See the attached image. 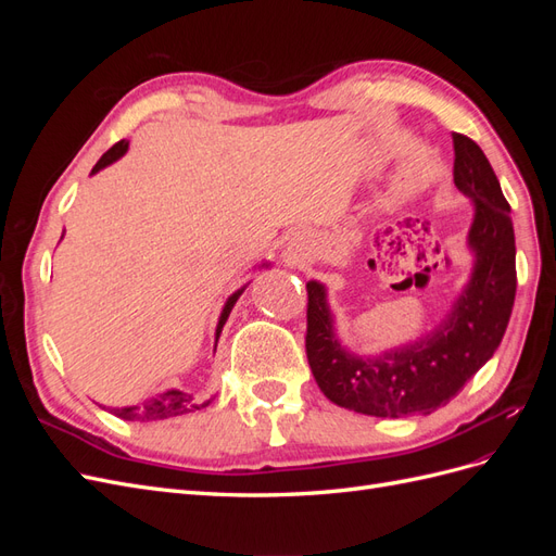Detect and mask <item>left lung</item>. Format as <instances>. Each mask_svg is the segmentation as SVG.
<instances>
[{
  "label": "left lung",
  "mask_w": 556,
  "mask_h": 556,
  "mask_svg": "<svg viewBox=\"0 0 556 556\" xmlns=\"http://www.w3.org/2000/svg\"><path fill=\"white\" fill-rule=\"evenodd\" d=\"M452 143L454 185L473 201L468 248L476 260L439 327L380 355H355L336 336L325 285H306V355L317 387L336 406L374 417L429 415L464 390L506 333L517 290L510 204L480 146L464 134H452Z\"/></svg>",
  "instance_id": "1"
}]
</instances>
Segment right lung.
<instances>
[{
    "label": "right lung",
    "mask_w": 556,
    "mask_h": 556,
    "mask_svg": "<svg viewBox=\"0 0 556 556\" xmlns=\"http://www.w3.org/2000/svg\"><path fill=\"white\" fill-rule=\"evenodd\" d=\"M127 148H129V141H117L113 148L106 150V153L102 155V160H99V162L92 166V174L102 172L104 166L113 164L115 160H121V157L127 153ZM262 266H268V264H262ZM243 290H245V288L237 290V292H233V294L227 299V304H225V308H223V313H220V319H217L215 345H217V339H220L223 327H225V323H227V317H229L233 304H237L239 296L243 294ZM204 406H208V401H206V403H194L192 394H188V392L166 390V392H162V394H157V396H153V399H148V401H143V403H137V406L111 408V413L117 415V417H123V419H129V422H157V419L178 417V415H185V413H194V410L204 408Z\"/></svg>",
    "instance_id": "add662e5"
}]
</instances>
